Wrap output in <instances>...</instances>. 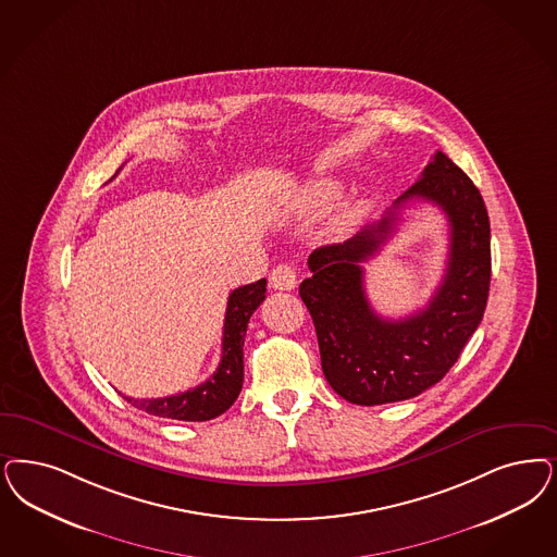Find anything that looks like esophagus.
<instances>
[{
    "mask_svg": "<svg viewBox=\"0 0 557 557\" xmlns=\"http://www.w3.org/2000/svg\"><path fill=\"white\" fill-rule=\"evenodd\" d=\"M269 284H271V288L273 289H294L296 288V284H298V277H296V271L292 265H286V263H282V265H277V268H273L271 271V275H269Z\"/></svg>",
    "mask_w": 557,
    "mask_h": 557,
    "instance_id": "obj_1",
    "label": "esophagus"
}]
</instances>
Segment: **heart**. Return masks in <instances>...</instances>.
Instances as JSON below:
<instances>
[{"mask_svg":"<svg viewBox=\"0 0 557 557\" xmlns=\"http://www.w3.org/2000/svg\"><path fill=\"white\" fill-rule=\"evenodd\" d=\"M342 191V185L339 181L335 178H321V181H314L307 193H305V203L308 208H323L329 201H333L337 195ZM362 213V203H354L347 208L346 213L342 215L339 224L347 226L349 222H354L358 215Z\"/></svg>","mask_w":557,"mask_h":557,"instance_id":"heart-1","label":"heart"}]
</instances>
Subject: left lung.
<instances>
[{
    "label": "left lung",
    "mask_w": 557,
    "mask_h": 557,
    "mask_svg": "<svg viewBox=\"0 0 557 557\" xmlns=\"http://www.w3.org/2000/svg\"><path fill=\"white\" fill-rule=\"evenodd\" d=\"M413 198L430 200L447 213L449 261L426 308L391 322L369 307L361 263L392 235L398 213ZM308 269L312 275L300 284V298L317 329L326 383L349 404L411 399L444 379L485 312L492 250L480 189L446 153L436 152L381 222L344 245L312 250Z\"/></svg>",
    "instance_id": "left-lung-1"
}]
</instances>
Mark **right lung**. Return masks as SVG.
Listing matches in <instances>:
<instances>
[{
  "label": "right lung",
  "instance_id": "1",
  "mask_svg": "<svg viewBox=\"0 0 557 557\" xmlns=\"http://www.w3.org/2000/svg\"><path fill=\"white\" fill-rule=\"evenodd\" d=\"M268 282L259 280L249 286L234 289L228 298L224 337H222V360L218 370L206 383L185 393L158 397V399H132L129 404L158 418L183 420V422H206L222 416L231 407L243 388V346L249 325L250 314L265 300Z\"/></svg>",
  "mask_w": 557,
  "mask_h": 557
}]
</instances>
